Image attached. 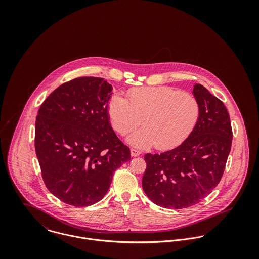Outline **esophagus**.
<instances>
[{
	"mask_svg": "<svg viewBox=\"0 0 259 259\" xmlns=\"http://www.w3.org/2000/svg\"><path fill=\"white\" fill-rule=\"evenodd\" d=\"M131 155H132V156H134V157L139 156V155H141V151H140V150H138V149L132 148V149H131Z\"/></svg>",
	"mask_w": 259,
	"mask_h": 259,
	"instance_id": "esophagus-1",
	"label": "esophagus"
}]
</instances>
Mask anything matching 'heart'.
Segmentation results:
<instances>
[{
    "label": "heart",
    "mask_w": 259,
    "mask_h": 259,
    "mask_svg": "<svg viewBox=\"0 0 259 259\" xmlns=\"http://www.w3.org/2000/svg\"><path fill=\"white\" fill-rule=\"evenodd\" d=\"M127 98L112 96L108 112L111 126L119 135L131 133L141 122L144 124L126 140L136 148H176L191 134L199 118L196 99L169 87L134 89Z\"/></svg>",
    "instance_id": "b5f03b06"
}]
</instances>
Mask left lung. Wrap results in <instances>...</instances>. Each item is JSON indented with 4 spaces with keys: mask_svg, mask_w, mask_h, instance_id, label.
<instances>
[{
    "mask_svg": "<svg viewBox=\"0 0 259 259\" xmlns=\"http://www.w3.org/2000/svg\"><path fill=\"white\" fill-rule=\"evenodd\" d=\"M192 94L200 113L191 134L178 148L145 155L144 191L164 208H186L207 196L222 180L231 148L232 130L223 103L199 83Z\"/></svg>",
    "mask_w": 259,
    "mask_h": 259,
    "instance_id": "obj_1",
    "label": "left lung"
}]
</instances>
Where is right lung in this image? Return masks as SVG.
Instances as JSON below:
<instances>
[{"mask_svg": "<svg viewBox=\"0 0 259 259\" xmlns=\"http://www.w3.org/2000/svg\"><path fill=\"white\" fill-rule=\"evenodd\" d=\"M112 87L102 77H76L41 104L35 148L47 188L63 202L89 206L108 192L112 176L131 160L114 134L108 106Z\"/></svg>", "mask_w": 259, "mask_h": 259, "instance_id": "obj_1", "label": "right lung"}]
</instances>
